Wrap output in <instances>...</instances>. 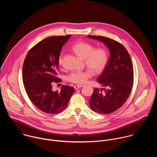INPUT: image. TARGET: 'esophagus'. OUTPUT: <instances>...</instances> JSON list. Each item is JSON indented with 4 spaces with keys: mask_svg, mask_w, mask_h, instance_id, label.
Masks as SVG:
<instances>
[{
    "mask_svg": "<svg viewBox=\"0 0 157 157\" xmlns=\"http://www.w3.org/2000/svg\"><path fill=\"white\" fill-rule=\"evenodd\" d=\"M83 86L82 85H75V86H74V87H75V89H79L80 87H82Z\"/></svg>",
    "mask_w": 157,
    "mask_h": 157,
    "instance_id": "esophagus-1",
    "label": "esophagus"
}]
</instances>
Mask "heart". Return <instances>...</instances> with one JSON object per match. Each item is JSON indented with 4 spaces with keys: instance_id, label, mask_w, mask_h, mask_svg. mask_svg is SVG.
I'll return each mask as SVG.
<instances>
[{
    "instance_id": "heart-1",
    "label": "heart",
    "mask_w": 157,
    "mask_h": 157,
    "mask_svg": "<svg viewBox=\"0 0 157 157\" xmlns=\"http://www.w3.org/2000/svg\"><path fill=\"white\" fill-rule=\"evenodd\" d=\"M73 52L80 58L84 59L86 65L89 69L95 73L102 71L108 63L109 56L107 52L102 48H96L92 44L85 41H78L72 47ZM58 64L61 66L63 63V56L62 54L58 57ZM92 76L89 70L76 71L70 73L68 76V80L75 84H84Z\"/></svg>"
}]
</instances>
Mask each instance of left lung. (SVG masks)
<instances>
[{
    "label": "left lung",
    "mask_w": 157,
    "mask_h": 157,
    "mask_svg": "<svg viewBox=\"0 0 157 157\" xmlns=\"http://www.w3.org/2000/svg\"><path fill=\"white\" fill-rule=\"evenodd\" d=\"M87 37L103 42L110 51V58L102 74L97 79L104 88L94 87L89 99L91 109L101 114H109L121 108L129 97L133 84V68L126 48L111 38L102 36Z\"/></svg>",
    "instance_id": "left-lung-1"
}]
</instances>
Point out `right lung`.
<instances>
[{
  "mask_svg": "<svg viewBox=\"0 0 157 157\" xmlns=\"http://www.w3.org/2000/svg\"><path fill=\"white\" fill-rule=\"evenodd\" d=\"M71 35L50 36L38 42L28 52L23 64L22 79L26 93L36 107L50 114L60 113L66 109L75 91L70 86L53 91L58 75V57L63 44Z\"/></svg>",
  "mask_w": 157,
  "mask_h": 157,
  "instance_id": "right-lung-1",
  "label": "right lung"
}]
</instances>
